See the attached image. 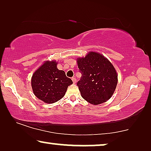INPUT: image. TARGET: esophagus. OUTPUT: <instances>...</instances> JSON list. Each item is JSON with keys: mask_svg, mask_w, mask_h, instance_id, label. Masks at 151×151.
Returning <instances> with one entry per match:
<instances>
[{"mask_svg": "<svg viewBox=\"0 0 151 151\" xmlns=\"http://www.w3.org/2000/svg\"><path fill=\"white\" fill-rule=\"evenodd\" d=\"M72 81H73V84H76V82H77V81H76V78H75V77L72 78Z\"/></svg>", "mask_w": 151, "mask_h": 151, "instance_id": "34e87169", "label": "esophagus"}]
</instances>
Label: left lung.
Returning a JSON list of instances; mask_svg holds the SVG:
<instances>
[{
    "instance_id": "8db88e82",
    "label": "left lung",
    "mask_w": 151,
    "mask_h": 151,
    "mask_svg": "<svg viewBox=\"0 0 151 151\" xmlns=\"http://www.w3.org/2000/svg\"><path fill=\"white\" fill-rule=\"evenodd\" d=\"M76 60L82 75L77 83L82 98L93 105L106 102L114 93L118 82L114 66L96 51H89Z\"/></svg>"
}]
</instances>
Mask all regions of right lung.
Returning <instances> with one entry per match:
<instances>
[{
    "mask_svg": "<svg viewBox=\"0 0 151 151\" xmlns=\"http://www.w3.org/2000/svg\"><path fill=\"white\" fill-rule=\"evenodd\" d=\"M55 60H46L33 73L31 84L37 98L47 104H53L65 96L68 86L73 84L65 72L57 68Z\"/></svg>",
    "mask_w": 151,
    "mask_h": 151,
    "instance_id": "add662e5",
    "label": "right lung"
}]
</instances>
